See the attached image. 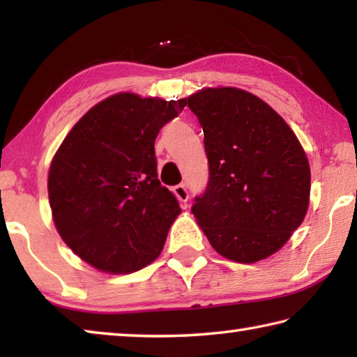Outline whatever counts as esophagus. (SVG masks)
I'll list each match as a JSON object with an SVG mask.
<instances>
[{
    "label": "esophagus",
    "mask_w": 357,
    "mask_h": 357,
    "mask_svg": "<svg viewBox=\"0 0 357 357\" xmlns=\"http://www.w3.org/2000/svg\"><path fill=\"white\" fill-rule=\"evenodd\" d=\"M173 193H174V195H176V198H178V200H179L181 203H184V206H185L187 198H189V192H187L185 185H184V184L174 185V187H173Z\"/></svg>",
    "instance_id": "esophagus-1"
}]
</instances>
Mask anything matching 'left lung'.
I'll return each instance as SVG.
<instances>
[{
	"label": "left lung",
	"mask_w": 357,
	"mask_h": 357,
	"mask_svg": "<svg viewBox=\"0 0 357 357\" xmlns=\"http://www.w3.org/2000/svg\"><path fill=\"white\" fill-rule=\"evenodd\" d=\"M204 134L206 192L192 213L217 253L255 263L280 250L309 209L305 151L273 107L233 86L185 98Z\"/></svg>",
	"instance_id": "8db88e82"
}]
</instances>
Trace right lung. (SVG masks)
<instances>
[{"label":"right lung","mask_w":357,"mask_h":357,"mask_svg":"<svg viewBox=\"0 0 357 357\" xmlns=\"http://www.w3.org/2000/svg\"><path fill=\"white\" fill-rule=\"evenodd\" d=\"M185 99L118 93L83 114L48 170L59 236L93 268L130 274L153 263L181 214L157 179L154 142Z\"/></svg>","instance_id":"1"}]
</instances>
